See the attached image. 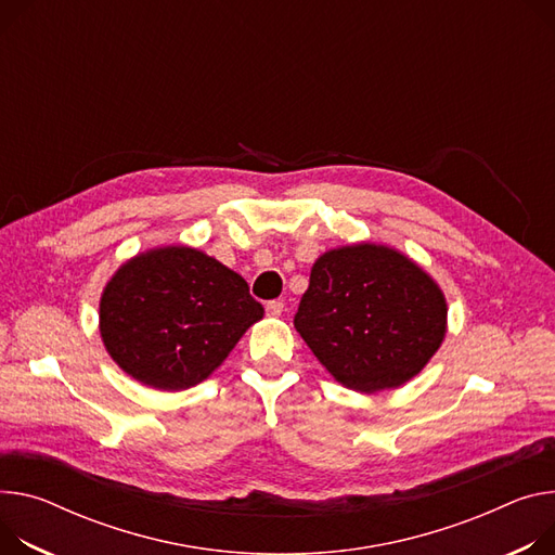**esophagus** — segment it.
<instances>
[{
    "label": "esophagus",
    "instance_id": "34e87169",
    "mask_svg": "<svg viewBox=\"0 0 555 555\" xmlns=\"http://www.w3.org/2000/svg\"><path fill=\"white\" fill-rule=\"evenodd\" d=\"M266 310H268L270 317H281L283 314V300H270Z\"/></svg>",
    "mask_w": 555,
    "mask_h": 555
}]
</instances>
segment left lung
Segmentation results:
<instances>
[{
	"label": "left lung",
	"mask_w": 555,
	"mask_h": 555,
	"mask_svg": "<svg viewBox=\"0 0 555 555\" xmlns=\"http://www.w3.org/2000/svg\"><path fill=\"white\" fill-rule=\"evenodd\" d=\"M294 327L343 387L361 393L412 380L442 345L447 300L410 257L380 243L323 251Z\"/></svg>",
	"instance_id": "8db88e82"
}]
</instances>
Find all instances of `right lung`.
<instances>
[{
	"label": "right lung",
	"mask_w": 555,
	"mask_h": 555,
	"mask_svg": "<svg viewBox=\"0 0 555 555\" xmlns=\"http://www.w3.org/2000/svg\"><path fill=\"white\" fill-rule=\"evenodd\" d=\"M263 306L241 274L190 245H164L128 259L99 300V334L134 380L181 391L206 380Z\"/></svg>",
	"instance_id": "obj_1"
}]
</instances>
